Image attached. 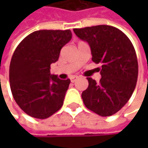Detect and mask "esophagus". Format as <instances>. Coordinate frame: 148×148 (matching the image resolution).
<instances>
[{
    "label": "esophagus",
    "mask_w": 148,
    "mask_h": 148,
    "mask_svg": "<svg viewBox=\"0 0 148 148\" xmlns=\"http://www.w3.org/2000/svg\"><path fill=\"white\" fill-rule=\"evenodd\" d=\"M78 79H79V77H78V76H73V77H71V78H70V79H71V81H72V82L76 81Z\"/></svg>",
    "instance_id": "1"
}]
</instances>
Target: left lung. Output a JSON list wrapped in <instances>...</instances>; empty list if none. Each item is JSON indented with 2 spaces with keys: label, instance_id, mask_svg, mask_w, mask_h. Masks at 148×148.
<instances>
[{
  "label": "left lung",
  "instance_id": "1",
  "mask_svg": "<svg viewBox=\"0 0 148 148\" xmlns=\"http://www.w3.org/2000/svg\"><path fill=\"white\" fill-rule=\"evenodd\" d=\"M75 35L88 43L95 63H102L99 83L87 78L82 94L86 107L101 116H112L132 96L138 78V62L130 38L110 25L74 29Z\"/></svg>",
  "mask_w": 148,
  "mask_h": 148
}]
</instances>
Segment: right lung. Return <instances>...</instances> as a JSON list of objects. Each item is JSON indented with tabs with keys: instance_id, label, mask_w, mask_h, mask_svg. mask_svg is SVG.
Masks as SVG:
<instances>
[{
	"instance_id": "1",
	"label": "right lung",
	"mask_w": 148,
	"mask_h": 148,
	"mask_svg": "<svg viewBox=\"0 0 148 148\" xmlns=\"http://www.w3.org/2000/svg\"><path fill=\"white\" fill-rule=\"evenodd\" d=\"M72 38L70 30H40L25 37L16 48L9 67L15 102L30 116L45 119L61 109L70 79L50 74L62 48Z\"/></svg>"
}]
</instances>
